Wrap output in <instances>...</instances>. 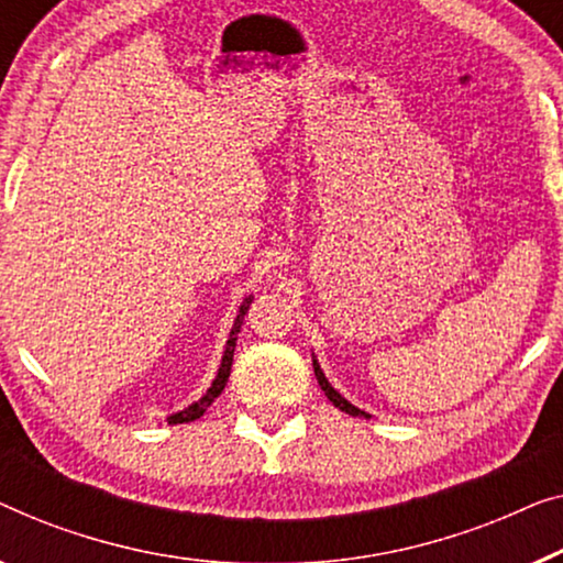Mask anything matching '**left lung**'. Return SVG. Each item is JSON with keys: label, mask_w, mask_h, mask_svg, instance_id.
<instances>
[{"label": "left lung", "mask_w": 563, "mask_h": 563, "mask_svg": "<svg viewBox=\"0 0 563 563\" xmlns=\"http://www.w3.org/2000/svg\"><path fill=\"white\" fill-rule=\"evenodd\" d=\"M313 375H316V379H319L321 390L327 393V398H329L331 402H334V408H339V410H342V413H350V416H354V418H372L369 413H364V410H360L357 406H352V402L346 400L342 393H336L334 387H331V383L327 379V375H323L321 364H319V360H316V357H313Z\"/></svg>", "instance_id": "1"}]
</instances>
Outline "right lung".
Segmentation results:
<instances>
[{
	"instance_id": "add662e5",
	"label": "right lung",
	"mask_w": 563,
	"mask_h": 563,
	"mask_svg": "<svg viewBox=\"0 0 563 563\" xmlns=\"http://www.w3.org/2000/svg\"><path fill=\"white\" fill-rule=\"evenodd\" d=\"M252 298H255V296H247V298H244V300H242V306H240V311H236V319H234V323H232V331H229V339H227L224 354H221L219 372H217V377H213L211 387L201 395L199 400H194L191 406L184 408V410H178V413L168 416V423H170V426H176V423H191V421H196V418H201V416L206 413V408H209L211 402L219 398L221 390H224V385H227V379H229V372H232V362H234L236 334H240L242 321H244V313H247V308H250V303H252Z\"/></svg>"
}]
</instances>
